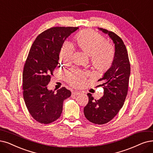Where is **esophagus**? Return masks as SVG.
<instances>
[{
    "mask_svg": "<svg viewBox=\"0 0 153 153\" xmlns=\"http://www.w3.org/2000/svg\"><path fill=\"white\" fill-rule=\"evenodd\" d=\"M79 94H80V92L78 91H72V95H78Z\"/></svg>",
    "mask_w": 153,
    "mask_h": 153,
    "instance_id": "34e87169",
    "label": "esophagus"
}]
</instances>
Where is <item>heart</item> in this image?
Returning <instances> with one entry per match:
<instances>
[{"instance_id":"obj_1","label":"heart","mask_w":153,"mask_h":153,"mask_svg":"<svg viewBox=\"0 0 153 153\" xmlns=\"http://www.w3.org/2000/svg\"><path fill=\"white\" fill-rule=\"evenodd\" d=\"M75 41L81 50L90 56L91 62L95 68L104 71L111 66L115 51L112 45L105 41L102 35L91 29H83L75 36ZM73 52V46L68 42H65L59 53L60 59L67 63L71 60ZM87 73L80 71H66V81L71 85L79 87L83 84Z\"/></svg>"}]
</instances>
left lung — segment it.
I'll return each instance as SVG.
<instances>
[{
    "label": "left lung",
    "instance_id": "left-lung-1",
    "mask_svg": "<svg viewBox=\"0 0 153 153\" xmlns=\"http://www.w3.org/2000/svg\"><path fill=\"white\" fill-rule=\"evenodd\" d=\"M99 29L112 39L115 55L111 68L98 80L103 82L104 94L96 100L88 93V102L83 111L87 120L101 125L111 121L123 107L127 94L131 66L127 49L122 39L114 32L102 28Z\"/></svg>",
    "mask_w": 153,
    "mask_h": 153
}]
</instances>
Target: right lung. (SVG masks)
Instances as JSON below:
<instances>
[{
    "label": "right lung",
    "mask_w": 153,
    "mask_h": 153,
    "mask_svg": "<svg viewBox=\"0 0 153 153\" xmlns=\"http://www.w3.org/2000/svg\"><path fill=\"white\" fill-rule=\"evenodd\" d=\"M77 27H53L39 34L30 49L22 74L23 97L34 119L48 124L62 114L63 101L71 91L62 87L55 93L49 90L53 71L59 64V54L65 40Z\"/></svg>",
    "instance_id": "add662e5"
}]
</instances>
